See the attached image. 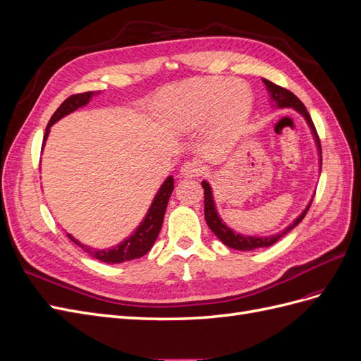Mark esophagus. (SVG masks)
<instances>
[{"instance_id":"esophagus-1","label":"esophagus","mask_w":361,"mask_h":361,"mask_svg":"<svg viewBox=\"0 0 361 361\" xmlns=\"http://www.w3.org/2000/svg\"><path fill=\"white\" fill-rule=\"evenodd\" d=\"M200 173H203V166L200 161H195V159L185 162L180 169L182 178H194V176H199Z\"/></svg>"}]
</instances>
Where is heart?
Returning a JSON list of instances; mask_svg holds the SVG:
<instances>
[{
    "label": "heart",
    "instance_id": "heart-1",
    "mask_svg": "<svg viewBox=\"0 0 361 361\" xmlns=\"http://www.w3.org/2000/svg\"><path fill=\"white\" fill-rule=\"evenodd\" d=\"M169 108L185 128L199 126L211 116L215 133L241 123L251 110V92L243 82L227 80H191L170 93Z\"/></svg>",
    "mask_w": 361,
    "mask_h": 361
}]
</instances>
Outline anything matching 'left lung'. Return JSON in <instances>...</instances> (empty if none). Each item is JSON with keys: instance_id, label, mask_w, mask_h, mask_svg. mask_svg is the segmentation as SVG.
Returning a JSON list of instances; mask_svg holds the SVG:
<instances>
[{"instance_id": "1", "label": "left lung", "mask_w": 361, "mask_h": 361, "mask_svg": "<svg viewBox=\"0 0 361 361\" xmlns=\"http://www.w3.org/2000/svg\"><path fill=\"white\" fill-rule=\"evenodd\" d=\"M264 81L265 87H267V92L269 93V102L272 108H292L297 113H300L305 122H307L310 130H312V135L314 140V145H316V150H318V157H319V170L322 167V152H321V141L318 137V133H316L314 125L312 122V117L305 110L304 104L298 99L297 96H295L292 92L283 89V87L271 82L265 78H262ZM202 187L204 190V220L209 226L211 231L215 233V236L220 239V241L231 247L233 250H241V251H250V250H256V248H264V247H271L272 244H276L279 239H281L286 233H289L293 227H297L301 221L302 218L307 214L309 207L312 204V199L307 203V206L304 207V211L295 218V220L288 226L283 228L281 232L274 233V235H268V236H255V235H244V233H239L236 232L235 228H232L231 226H227V223H224L223 218L218 214L216 209V203H215V197H214V191L211 183L207 180H202ZM314 195V194H313Z\"/></svg>"}]
</instances>
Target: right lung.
<instances>
[{"instance_id":"add662e5","label":"right lung","mask_w":361,"mask_h":361,"mask_svg":"<svg viewBox=\"0 0 361 361\" xmlns=\"http://www.w3.org/2000/svg\"><path fill=\"white\" fill-rule=\"evenodd\" d=\"M97 93L99 92H85V93H80V94H72L71 97H68V99L57 108V111L52 114L49 123L47 126L45 135H43L42 149L45 147L51 126L54 123H57L59 120L63 118L64 116L76 111L81 106H85L92 101V97L96 96ZM173 190H174V180H173V176H169L166 180L162 182L158 192L155 194L154 200H152V204L147 209L146 216L143 218V221L138 224V227L133 232V235H129L126 239H123L122 243L111 247V248L96 250V248H92L90 245L82 244L71 233H68V236L72 243L81 247L87 255H90L92 257L101 260V262H105V264H111V265L122 264V262H126V260H134L138 257H143L146 253H149V250L154 247L157 238L159 235L161 226L164 221V215H166V209H167V204H169Z\"/></svg>"}]
</instances>
